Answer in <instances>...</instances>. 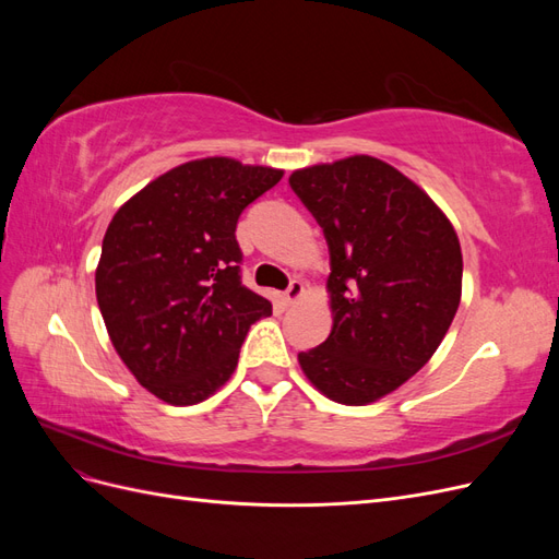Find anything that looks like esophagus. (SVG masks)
<instances>
[{"instance_id": "1", "label": "esophagus", "mask_w": 559, "mask_h": 559, "mask_svg": "<svg viewBox=\"0 0 559 559\" xmlns=\"http://www.w3.org/2000/svg\"><path fill=\"white\" fill-rule=\"evenodd\" d=\"M302 294H306V286H302V282L294 280V282L289 284V289H286V292L282 294V298H284L286 306H294V302H298V300L302 298Z\"/></svg>"}]
</instances>
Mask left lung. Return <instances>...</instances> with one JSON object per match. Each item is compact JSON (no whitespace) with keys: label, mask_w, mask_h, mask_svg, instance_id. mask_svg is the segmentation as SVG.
I'll return each instance as SVG.
<instances>
[{"label":"left lung","mask_w":559,"mask_h":559,"mask_svg":"<svg viewBox=\"0 0 559 559\" xmlns=\"http://www.w3.org/2000/svg\"><path fill=\"white\" fill-rule=\"evenodd\" d=\"M292 189L324 228L333 329L298 354L326 399L368 405L425 366L462 300V247L445 212L373 156L300 167Z\"/></svg>","instance_id":"1"}]
</instances>
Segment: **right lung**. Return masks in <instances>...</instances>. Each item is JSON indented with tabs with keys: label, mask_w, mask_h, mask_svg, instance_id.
<instances>
[{
	"label": "right lung",
	"mask_w": 559,
	"mask_h": 559,
	"mask_svg": "<svg viewBox=\"0 0 559 559\" xmlns=\"http://www.w3.org/2000/svg\"><path fill=\"white\" fill-rule=\"evenodd\" d=\"M284 177L212 156L181 163L126 200L103 240L95 294L111 345L144 389L195 405L222 389L249 326L273 302L240 282L235 226Z\"/></svg>",
	"instance_id": "right-lung-1"
}]
</instances>
